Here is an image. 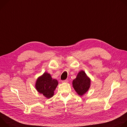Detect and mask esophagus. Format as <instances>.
<instances>
[{
    "label": "esophagus",
    "mask_w": 127,
    "mask_h": 127,
    "mask_svg": "<svg viewBox=\"0 0 127 127\" xmlns=\"http://www.w3.org/2000/svg\"><path fill=\"white\" fill-rule=\"evenodd\" d=\"M62 83H67L68 82V80H63L62 81Z\"/></svg>",
    "instance_id": "34e87169"
}]
</instances>
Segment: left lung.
Masks as SVG:
<instances>
[{"label": "left lung", "mask_w": 127, "mask_h": 127, "mask_svg": "<svg viewBox=\"0 0 127 127\" xmlns=\"http://www.w3.org/2000/svg\"><path fill=\"white\" fill-rule=\"evenodd\" d=\"M90 79L87 76L85 72L81 71L77 77L73 81V86L76 92L80 96L86 93L90 86Z\"/></svg>", "instance_id": "1"}]
</instances>
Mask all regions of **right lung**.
<instances>
[{
  "label": "right lung",
  "instance_id": "add662e5",
  "mask_svg": "<svg viewBox=\"0 0 127 127\" xmlns=\"http://www.w3.org/2000/svg\"><path fill=\"white\" fill-rule=\"evenodd\" d=\"M58 84L57 80L52 79L49 74L45 72L37 79L35 87L39 93L42 94L47 98H50L53 96Z\"/></svg>",
  "mask_w": 127,
  "mask_h": 127
}]
</instances>
